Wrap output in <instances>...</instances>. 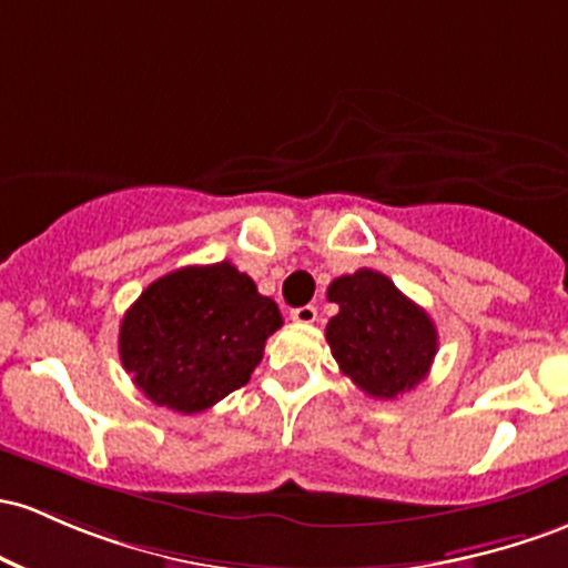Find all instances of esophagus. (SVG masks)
Here are the masks:
<instances>
[{
	"label": "esophagus",
	"mask_w": 568,
	"mask_h": 568,
	"mask_svg": "<svg viewBox=\"0 0 568 568\" xmlns=\"http://www.w3.org/2000/svg\"><path fill=\"white\" fill-rule=\"evenodd\" d=\"M315 317H317V307H313V304H304V307L291 310V321L304 323V326H310V323H315Z\"/></svg>",
	"instance_id": "obj_1"
}]
</instances>
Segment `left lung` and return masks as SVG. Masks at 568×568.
I'll return each instance as SVG.
<instances>
[{"label":"left lung","instance_id":"8db88e82","mask_svg":"<svg viewBox=\"0 0 568 568\" xmlns=\"http://www.w3.org/2000/svg\"><path fill=\"white\" fill-rule=\"evenodd\" d=\"M328 302L339 313L328 321L326 342L342 375L364 394L396 398L428 375L439 345L434 321L385 274H342L328 285Z\"/></svg>","mask_w":568,"mask_h":568}]
</instances>
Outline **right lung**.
I'll use <instances>...</instances> for the list:
<instances>
[{
	"mask_svg": "<svg viewBox=\"0 0 568 568\" xmlns=\"http://www.w3.org/2000/svg\"><path fill=\"white\" fill-rule=\"evenodd\" d=\"M280 326L277 304L232 261L183 266L126 310L118 353L153 404L193 415L251 379Z\"/></svg>",
	"mask_w": 568,
	"mask_h": 568,
	"instance_id": "add662e5",
	"label": "right lung"
}]
</instances>
